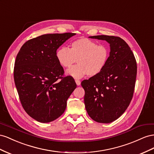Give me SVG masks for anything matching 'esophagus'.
I'll use <instances>...</instances> for the list:
<instances>
[{"instance_id": "esophagus-1", "label": "esophagus", "mask_w": 154, "mask_h": 154, "mask_svg": "<svg viewBox=\"0 0 154 154\" xmlns=\"http://www.w3.org/2000/svg\"><path fill=\"white\" fill-rule=\"evenodd\" d=\"M75 82L77 86H80L81 85V81H79V80H75Z\"/></svg>"}]
</instances>
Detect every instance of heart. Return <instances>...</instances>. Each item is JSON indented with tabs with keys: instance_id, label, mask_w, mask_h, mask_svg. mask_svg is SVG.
<instances>
[{
	"instance_id": "b5f03b06",
	"label": "heart",
	"mask_w": 154,
	"mask_h": 154,
	"mask_svg": "<svg viewBox=\"0 0 154 154\" xmlns=\"http://www.w3.org/2000/svg\"><path fill=\"white\" fill-rule=\"evenodd\" d=\"M56 58L64 68H69L77 61L78 64L66 70L68 75L80 79L87 74L94 77L106 66L109 57L108 48L88 38H82L72 42L70 48L60 47L56 51Z\"/></svg>"
}]
</instances>
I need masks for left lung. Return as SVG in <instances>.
I'll use <instances>...</instances> for the list:
<instances>
[{
  "label": "left lung",
  "instance_id": "8db88e82",
  "mask_svg": "<svg viewBox=\"0 0 154 154\" xmlns=\"http://www.w3.org/2000/svg\"><path fill=\"white\" fill-rule=\"evenodd\" d=\"M89 37L106 41L110 51L103 71L81 82L85 91V108L94 121L109 123L117 119L131 102L137 63L130 48L121 38L104 35Z\"/></svg>",
  "mask_w": 154,
  "mask_h": 154
}]
</instances>
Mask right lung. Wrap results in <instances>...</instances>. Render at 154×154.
Wrapping results in <instances>:
<instances>
[{
    "mask_svg": "<svg viewBox=\"0 0 154 154\" xmlns=\"http://www.w3.org/2000/svg\"><path fill=\"white\" fill-rule=\"evenodd\" d=\"M75 35H42L25 42L17 55L14 81L20 100L26 112L38 122L46 123L59 117L76 88L72 77H62L64 69L55 55Z\"/></svg>",
    "mask_w": 154,
    "mask_h": 154,
    "instance_id": "obj_1",
    "label": "right lung"
}]
</instances>
